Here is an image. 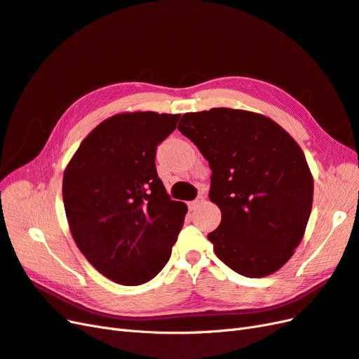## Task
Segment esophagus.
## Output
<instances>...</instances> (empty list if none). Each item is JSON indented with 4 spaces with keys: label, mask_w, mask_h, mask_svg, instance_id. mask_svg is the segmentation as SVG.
<instances>
[{
    "label": "esophagus",
    "mask_w": 359,
    "mask_h": 359,
    "mask_svg": "<svg viewBox=\"0 0 359 359\" xmlns=\"http://www.w3.org/2000/svg\"><path fill=\"white\" fill-rule=\"evenodd\" d=\"M203 200H204V197H203V196H200V197H197V198L194 200V201H189V203H188L189 209H191V210H192V209H196V208L198 206V204H200Z\"/></svg>",
    "instance_id": "1"
}]
</instances>
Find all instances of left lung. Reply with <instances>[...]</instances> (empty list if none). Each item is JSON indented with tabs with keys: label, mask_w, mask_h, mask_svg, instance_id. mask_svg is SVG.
I'll use <instances>...</instances> for the list:
<instances>
[{
	"label": "left lung",
	"mask_w": 359,
	"mask_h": 359,
	"mask_svg": "<svg viewBox=\"0 0 359 359\" xmlns=\"http://www.w3.org/2000/svg\"><path fill=\"white\" fill-rule=\"evenodd\" d=\"M177 129L212 170L209 198L221 224L208 234L215 254L248 278L278 271L293 255L313 206V176L287 132L255 112H188Z\"/></svg>",
	"instance_id": "1"
}]
</instances>
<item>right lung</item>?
Masks as SVG:
<instances>
[{
  "label": "right lung",
  "instance_id": "add662e5",
  "mask_svg": "<svg viewBox=\"0 0 359 359\" xmlns=\"http://www.w3.org/2000/svg\"><path fill=\"white\" fill-rule=\"evenodd\" d=\"M179 114L125 112L81 142L63 177L69 227L84 257L107 278L140 285L162 271L187 215L158 177L156 147Z\"/></svg>",
  "mask_w": 359,
  "mask_h": 359
}]
</instances>
